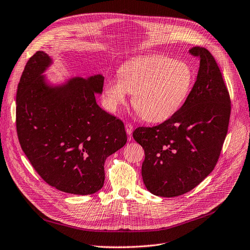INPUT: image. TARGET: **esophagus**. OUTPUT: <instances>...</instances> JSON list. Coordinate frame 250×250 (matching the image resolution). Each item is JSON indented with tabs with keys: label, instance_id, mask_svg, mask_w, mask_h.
Returning <instances> with one entry per match:
<instances>
[{
	"label": "esophagus",
	"instance_id": "esophagus-1",
	"mask_svg": "<svg viewBox=\"0 0 250 250\" xmlns=\"http://www.w3.org/2000/svg\"><path fill=\"white\" fill-rule=\"evenodd\" d=\"M133 129H134L133 125H131V124H125V132H126V134H127L128 136L132 135Z\"/></svg>",
	"mask_w": 250,
	"mask_h": 250
}]
</instances>
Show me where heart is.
Segmentation results:
<instances>
[{"instance_id":"obj_1","label":"heart","mask_w":250,"mask_h":250,"mask_svg":"<svg viewBox=\"0 0 250 250\" xmlns=\"http://www.w3.org/2000/svg\"><path fill=\"white\" fill-rule=\"evenodd\" d=\"M118 78L104 83V105L116 111L133 94V105L144 121L160 123L175 115L191 93L194 73L189 65L166 56H146L125 63Z\"/></svg>"}]
</instances>
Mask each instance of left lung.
<instances>
[{
    "label": "left lung",
    "instance_id": "left-lung-1",
    "mask_svg": "<svg viewBox=\"0 0 250 250\" xmlns=\"http://www.w3.org/2000/svg\"><path fill=\"white\" fill-rule=\"evenodd\" d=\"M189 51L200 63L185 104L165 123L133 133L145 152L143 182L160 197L185 194L209 175L229 126L231 100L218 64L205 48Z\"/></svg>",
    "mask_w": 250,
    "mask_h": 250
}]
</instances>
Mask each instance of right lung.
I'll return each mask as SVG.
<instances>
[{"instance_id":"add662e5","label":"right lung","mask_w":250,"mask_h":250,"mask_svg":"<svg viewBox=\"0 0 250 250\" xmlns=\"http://www.w3.org/2000/svg\"><path fill=\"white\" fill-rule=\"evenodd\" d=\"M53 64L39 51L26 63L16 94L19 143L31 166L50 186L75 195L99 191L108 156L124 147L121 119L97 104L104 77L71 78L52 83L46 70Z\"/></svg>"}]
</instances>
